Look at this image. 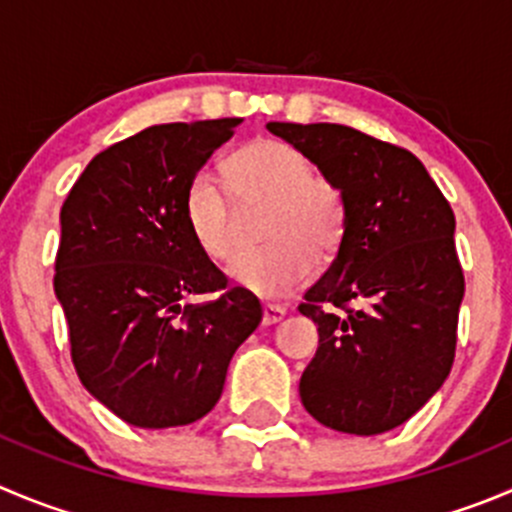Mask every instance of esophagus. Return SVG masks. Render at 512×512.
<instances>
[{
  "mask_svg": "<svg viewBox=\"0 0 512 512\" xmlns=\"http://www.w3.org/2000/svg\"><path fill=\"white\" fill-rule=\"evenodd\" d=\"M286 316V309L279 304H264V309H261V324L264 326H271V324H279L281 319Z\"/></svg>",
  "mask_w": 512,
  "mask_h": 512,
  "instance_id": "esophagus-1",
  "label": "esophagus"
}]
</instances>
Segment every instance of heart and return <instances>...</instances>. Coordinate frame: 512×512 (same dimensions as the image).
I'll use <instances>...</instances> for the list:
<instances>
[{"label":"heart","instance_id":"b5f03b06","mask_svg":"<svg viewBox=\"0 0 512 512\" xmlns=\"http://www.w3.org/2000/svg\"><path fill=\"white\" fill-rule=\"evenodd\" d=\"M221 186L198 170L183 193V218L206 259L226 264L241 243V214L266 206L264 248L243 253L231 266L238 286L264 299L299 289L316 261L332 259L347 228V201L309 158L281 140H253L223 163Z\"/></svg>","mask_w":512,"mask_h":512}]
</instances>
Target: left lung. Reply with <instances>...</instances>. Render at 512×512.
Instances as JSON below:
<instances>
[{
    "mask_svg": "<svg viewBox=\"0 0 512 512\" xmlns=\"http://www.w3.org/2000/svg\"><path fill=\"white\" fill-rule=\"evenodd\" d=\"M347 201L332 266L299 311L319 349L299 382L306 412L349 435L410 420L455 362L465 276L455 213L425 165L399 145L337 123H269Z\"/></svg>",
    "mask_w": 512,
    "mask_h": 512,
    "instance_id": "1",
    "label": "left lung"
}]
</instances>
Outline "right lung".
Segmentation results:
<instances>
[{"instance_id": "right-lung-1", "label": "right lung", "mask_w": 512, "mask_h": 512, "mask_svg": "<svg viewBox=\"0 0 512 512\" xmlns=\"http://www.w3.org/2000/svg\"><path fill=\"white\" fill-rule=\"evenodd\" d=\"M238 118L140 130L87 163L60 211L55 294L87 392L128 425L163 430L213 410L259 299L193 243L183 193ZM193 293L211 302L186 305Z\"/></svg>"}]
</instances>
